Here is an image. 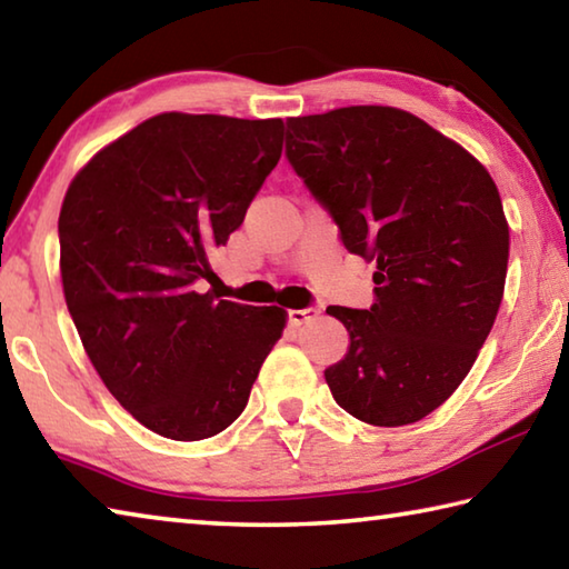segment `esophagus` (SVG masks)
I'll use <instances>...</instances> for the list:
<instances>
[{
	"instance_id": "obj_1",
	"label": "esophagus",
	"mask_w": 569,
	"mask_h": 569,
	"mask_svg": "<svg viewBox=\"0 0 569 569\" xmlns=\"http://www.w3.org/2000/svg\"><path fill=\"white\" fill-rule=\"evenodd\" d=\"M316 316H319V308H313V306L291 308V311L286 313V321H288V326H293V329H298V326L308 323L311 319H316Z\"/></svg>"
}]
</instances>
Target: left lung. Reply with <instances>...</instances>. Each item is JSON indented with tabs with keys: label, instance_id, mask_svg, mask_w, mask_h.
<instances>
[{
	"label": "left lung",
	"instance_id": "8db88e82",
	"mask_svg": "<svg viewBox=\"0 0 569 569\" xmlns=\"http://www.w3.org/2000/svg\"><path fill=\"white\" fill-rule=\"evenodd\" d=\"M286 128V158L343 248L377 263L371 308H326L349 331L326 383L373 427L419 421L465 381L502 303L509 228L495 180L397 108L359 104Z\"/></svg>",
	"mask_w": 569,
	"mask_h": 569
}]
</instances>
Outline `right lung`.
I'll return each mask as SVG.
<instances>
[{
    "label": "right lung",
    "mask_w": 569,
    "mask_h": 569,
    "mask_svg": "<svg viewBox=\"0 0 569 569\" xmlns=\"http://www.w3.org/2000/svg\"><path fill=\"white\" fill-rule=\"evenodd\" d=\"M281 148V120L166 112L100 150L67 190V308L104 387L160 437L230 427L281 339L278 306L198 293Z\"/></svg>",
    "instance_id": "right-lung-1"
}]
</instances>
